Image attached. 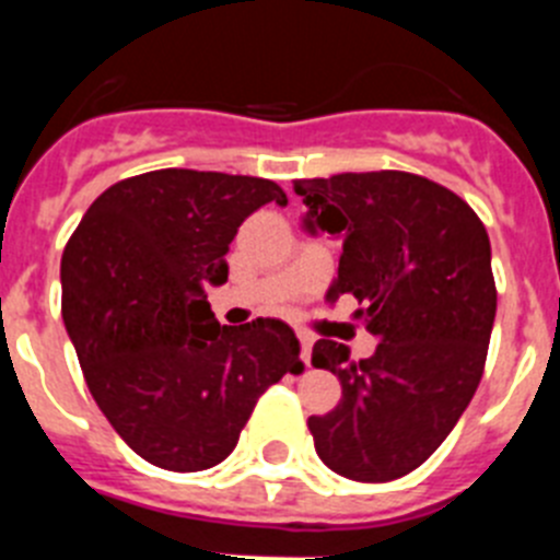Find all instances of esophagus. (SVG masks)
<instances>
[{"instance_id": "1", "label": "esophagus", "mask_w": 560, "mask_h": 560, "mask_svg": "<svg viewBox=\"0 0 560 560\" xmlns=\"http://www.w3.org/2000/svg\"><path fill=\"white\" fill-rule=\"evenodd\" d=\"M296 339H300V355H303L305 364H311V348H314V336L305 334V330H300V334H296Z\"/></svg>"}]
</instances>
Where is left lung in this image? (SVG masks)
Masks as SVG:
<instances>
[{
    "instance_id": "8db88e82",
    "label": "left lung",
    "mask_w": 560,
    "mask_h": 560,
    "mask_svg": "<svg viewBox=\"0 0 560 560\" xmlns=\"http://www.w3.org/2000/svg\"><path fill=\"white\" fill-rule=\"evenodd\" d=\"M308 230L341 241L339 275L325 300L350 294L355 319L378 339L350 359L319 339L314 368L341 381V400L311 415L319 459L355 482H389L427 463L482 378L497 283L491 241L457 192L407 171L296 179Z\"/></svg>"
}]
</instances>
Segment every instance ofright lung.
<instances>
[{"instance_id":"obj_1","label":"right lung","mask_w":560,"mask_h":560,"mask_svg":"<svg viewBox=\"0 0 560 560\" xmlns=\"http://www.w3.org/2000/svg\"><path fill=\"white\" fill-rule=\"evenodd\" d=\"M283 187L165 167L103 190L61 257V314L83 378L114 432L165 471L226 459L257 398L303 373L280 319L219 325L207 289L226 280L237 226Z\"/></svg>"}]
</instances>
